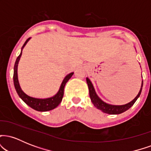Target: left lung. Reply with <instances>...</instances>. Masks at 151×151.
<instances>
[{
	"label": "left lung",
	"instance_id": "8db88e82",
	"mask_svg": "<svg viewBox=\"0 0 151 151\" xmlns=\"http://www.w3.org/2000/svg\"><path fill=\"white\" fill-rule=\"evenodd\" d=\"M30 39V37L28 38V39L25 41V42L24 43L23 46L22 47V49H23V47L25 46V45L27 44V42H28ZM21 55H22V51L21 52H20V55H19L16 59V61H15V63L14 65V72H13V82H14L15 90H16L18 96H20V99L25 102L26 104L28 105L29 106L31 107L32 109H35V110L38 111H50L52 110V109L56 108V107L60 104V102L62 101V98H63L64 87H65L66 82L68 81L69 79L68 77L70 75L67 76V77L64 79L59 91L57 93V94H55V96H52V97L44 99L31 97V96H29L28 95H27L26 93H25L23 91H22V90L21 89V88H20V84H19V82H18V72H17V70H18V62L19 60H20V57H21Z\"/></svg>",
	"mask_w": 151,
	"mask_h": 151
}]
</instances>
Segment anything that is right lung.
<instances>
[{
	"label": "right lung",
	"mask_w": 151,
	"mask_h": 151,
	"mask_svg": "<svg viewBox=\"0 0 151 151\" xmlns=\"http://www.w3.org/2000/svg\"><path fill=\"white\" fill-rule=\"evenodd\" d=\"M88 86H89V95L90 98H91V101H92L93 104H94L95 106H96L99 109L103 111L105 113L109 114H119L123 113V112L126 111V110H128L129 108H131L132 106L134 104V103L136 102L137 99L140 96V94H141V91H142V87H143V81H142V84H141V90H140L139 93L137 95V96L132 101L130 102V103L127 104L126 105L123 106H113V105H109L106 104L104 103V101H102L98 97V96L96 95V92H95L94 89H93V86L91 84V81H89L87 82Z\"/></svg>",
	"instance_id": "obj_1"
}]
</instances>
